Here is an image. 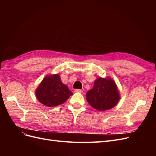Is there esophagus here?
I'll use <instances>...</instances> for the list:
<instances>
[{
    "label": "esophagus",
    "instance_id": "34e87169",
    "mask_svg": "<svg viewBox=\"0 0 156 156\" xmlns=\"http://www.w3.org/2000/svg\"><path fill=\"white\" fill-rule=\"evenodd\" d=\"M75 92H79V93H82L83 91L81 89H75Z\"/></svg>",
    "mask_w": 156,
    "mask_h": 156
}]
</instances>
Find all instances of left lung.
<instances>
[{
  "instance_id": "1",
  "label": "left lung",
  "mask_w": 156,
  "mask_h": 156,
  "mask_svg": "<svg viewBox=\"0 0 156 156\" xmlns=\"http://www.w3.org/2000/svg\"><path fill=\"white\" fill-rule=\"evenodd\" d=\"M86 99L90 106L99 111L109 110L120 100V94L115 81L111 77H98L93 88L87 93Z\"/></svg>"
}]
</instances>
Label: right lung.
<instances>
[{
    "label": "right lung",
    "mask_w": 156,
    "mask_h": 156,
    "mask_svg": "<svg viewBox=\"0 0 156 156\" xmlns=\"http://www.w3.org/2000/svg\"><path fill=\"white\" fill-rule=\"evenodd\" d=\"M35 94L42 104L53 107L62 104L73 93L62 83L60 75L56 73L45 76L36 89Z\"/></svg>",
    "instance_id": "1"
}]
</instances>
